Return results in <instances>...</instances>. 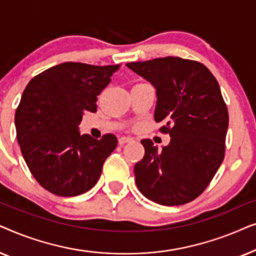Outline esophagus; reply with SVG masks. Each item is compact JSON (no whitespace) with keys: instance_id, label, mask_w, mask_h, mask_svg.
I'll list each match as a JSON object with an SVG mask.
<instances>
[{"instance_id":"1","label":"esophagus","mask_w":256,"mask_h":256,"mask_svg":"<svg viewBox=\"0 0 256 256\" xmlns=\"http://www.w3.org/2000/svg\"><path fill=\"white\" fill-rule=\"evenodd\" d=\"M132 141V138H128V136H121V138H118V143H120V144H126V143H129Z\"/></svg>"}]
</instances>
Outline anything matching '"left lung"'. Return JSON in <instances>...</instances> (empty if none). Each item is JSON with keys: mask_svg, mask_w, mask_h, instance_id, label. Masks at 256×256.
<instances>
[{"mask_svg": "<svg viewBox=\"0 0 256 256\" xmlns=\"http://www.w3.org/2000/svg\"><path fill=\"white\" fill-rule=\"evenodd\" d=\"M156 88L155 121L170 135L158 150L142 140L144 157L135 164L141 194L166 206L183 205L199 197L225 157L228 110L219 84L202 62L180 57L126 64Z\"/></svg>", "mask_w": 256, "mask_h": 256, "instance_id": "obj_1", "label": "left lung"}]
</instances>
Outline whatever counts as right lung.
<instances>
[{
  "instance_id": "1",
  "label": "right lung",
  "mask_w": 256,
  "mask_h": 256,
  "mask_svg": "<svg viewBox=\"0 0 256 256\" xmlns=\"http://www.w3.org/2000/svg\"><path fill=\"white\" fill-rule=\"evenodd\" d=\"M118 68L62 62L34 76L24 90L15 114L17 141L32 176L51 194H85L116 148L115 135H80L79 124L85 112L96 113L98 96Z\"/></svg>"
}]
</instances>
